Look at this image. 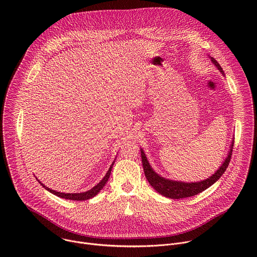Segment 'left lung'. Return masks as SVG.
Instances as JSON below:
<instances>
[{
    "label": "left lung",
    "mask_w": 257,
    "mask_h": 257,
    "mask_svg": "<svg viewBox=\"0 0 257 257\" xmlns=\"http://www.w3.org/2000/svg\"><path fill=\"white\" fill-rule=\"evenodd\" d=\"M210 59H211V62L214 64V66L224 74L223 68L219 66V64L216 62V60H214L213 58H210ZM233 146H234V141H232L231 150L229 152L227 159L212 176H210L209 178H207L203 181L195 182V183L174 181V180H169L164 177H161L151 167V165L148 161V158L145 157L142 149L140 150V153H141V160H142V166H143L145 177L150 182V184L155 188V190H157L160 194H162L166 197L173 198V199H180V198H186V197L194 196V195L204 191L205 189L210 187L212 184H214V183L222 177V175L225 173L226 169L228 168V166L230 164L231 156H232V152H233Z\"/></svg>",
    "instance_id": "1"
}]
</instances>
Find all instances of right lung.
I'll return each instance as SVG.
<instances>
[{"mask_svg":"<svg viewBox=\"0 0 257 257\" xmlns=\"http://www.w3.org/2000/svg\"><path fill=\"white\" fill-rule=\"evenodd\" d=\"M114 163H115V162H114ZM114 163L111 165V167H109L107 173L105 174V176L102 178V180L98 183L97 185H95V186H94L93 188H91L90 190H88V191H86V192H82V193H61V192H58V191H55V190H52V189L48 188L47 186H45V185L43 184V183H41L39 180H38V181L41 183V185H42L45 189H47V190L50 191L51 193H53V194H55V195H57V196H59V197H61V198L70 199V200H77V201L86 200V199H89V198L94 197V196L103 188V186L105 185V183L107 182V180H108V178H109V175H111V171H112V168H113V166H114Z\"/></svg>","mask_w":257,"mask_h":257,"instance_id":"right-lung-1","label":"right lung"}]
</instances>
